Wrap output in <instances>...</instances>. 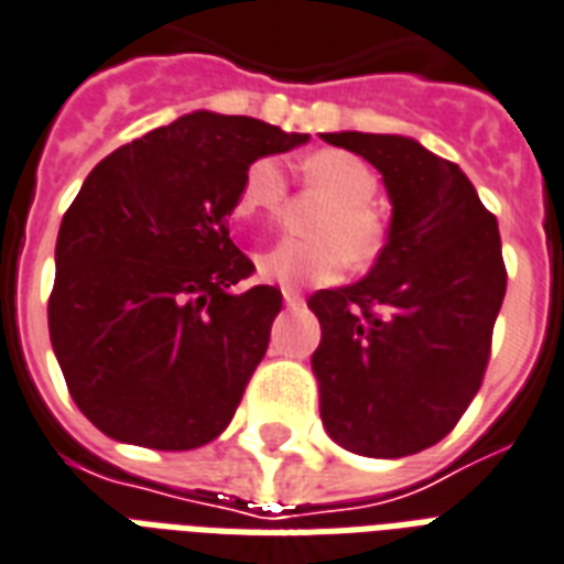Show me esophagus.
<instances>
[{
    "instance_id": "1",
    "label": "esophagus",
    "mask_w": 564,
    "mask_h": 564,
    "mask_svg": "<svg viewBox=\"0 0 564 564\" xmlns=\"http://www.w3.org/2000/svg\"><path fill=\"white\" fill-rule=\"evenodd\" d=\"M301 292L295 290V286H283V304H286V307H301Z\"/></svg>"
}]
</instances>
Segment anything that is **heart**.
<instances>
[{
    "label": "heart",
    "mask_w": 564,
    "mask_h": 564,
    "mask_svg": "<svg viewBox=\"0 0 564 564\" xmlns=\"http://www.w3.org/2000/svg\"><path fill=\"white\" fill-rule=\"evenodd\" d=\"M301 186L330 200L313 225L316 242H283L257 253V269L272 283H330L343 265H369L387 245V218L372 204L376 171L346 150H316L299 165ZM290 183L274 159H257L242 174L236 218H272L281 213Z\"/></svg>",
    "instance_id": "1"
}]
</instances>
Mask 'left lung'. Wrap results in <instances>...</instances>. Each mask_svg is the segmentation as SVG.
Masks as SVG:
<instances>
[{
	"label": "left lung",
	"mask_w": 564,
	"mask_h": 564,
	"mask_svg": "<svg viewBox=\"0 0 564 564\" xmlns=\"http://www.w3.org/2000/svg\"><path fill=\"white\" fill-rule=\"evenodd\" d=\"M322 139L372 162L393 204L372 272L307 301L322 423L349 453L402 458L444 441L482 387L509 278L500 230L462 167L414 139Z\"/></svg>",
	"instance_id": "left-lung-1"
}]
</instances>
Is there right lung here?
<instances>
[{"mask_svg":"<svg viewBox=\"0 0 564 564\" xmlns=\"http://www.w3.org/2000/svg\"><path fill=\"white\" fill-rule=\"evenodd\" d=\"M307 135L195 111L94 167L55 242L50 339L102 435L195 449L234 420L281 313L278 286H230L253 263L230 239L251 162Z\"/></svg>","mask_w":564,"mask_h":564,"instance_id":"add662e5","label":"right lung"}]
</instances>
